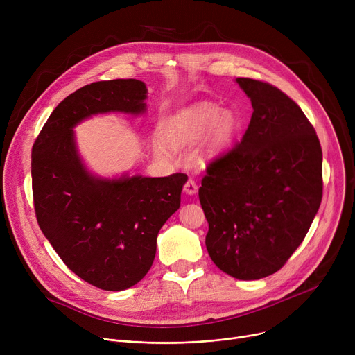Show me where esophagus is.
Listing matches in <instances>:
<instances>
[{
    "mask_svg": "<svg viewBox=\"0 0 355 355\" xmlns=\"http://www.w3.org/2000/svg\"><path fill=\"white\" fill-rule=\"evenodd\" d=\"M197 190H198V185L196 184V181L191 178L187 180V182H185V185H184V191L189 196H194L197 193Z\"/></svg>",
    "mask_w": 355,
    "mask_h": 355,
    "instance_id": "34e87169",
    "label": "esophagus"
}]
</instances>
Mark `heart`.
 I'll return each instance as SVG.
<instances>
[{
	"instance_id": "obj_1",
	"label": "heart",
	"mask_w": 355,
	"mask_h": 355,
	"mask_svg": "<svg viewBox=\"0 0 355 355\" xmlns=\"http://www.w3.org/2000/svg\"><path fill=\"white\" fill-rule=\"evenodd\" d=\"M237 130V119L230 112H223L214 105H202L191 114L168 122L164 128V138L168 144L181 146L191 145L210 134L209 154H216L225 148Z\"/></svg>"
}]
</instances>
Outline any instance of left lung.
<instances>
[{"instance_id":"obj_1","label":"left lung","mask_w":355,"mask_h":355,"mask_svg":"<svg viewBox=\"0 0 355 355\" xmlns=\"http://www.w3.org/2000/svg\"><path fill=\"white\" fill-rule=\"evenodd\" d=\"M236 82L253 114L198 190L207 252L225 273L254 281L281 269L305 239L322 200V149L302 109L270 83Z\"/></svg>"}]
</instances>
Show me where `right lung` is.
Masks as SVG:
<instances>
[{
	"label": "right lung",
	"instance_id": "obj_1",
	"mask_svg": "<svg viewBox=\"0 0 355 355\" xmlns=\"http://www.w3.org/2000/svg\"><path fill=\"white\" fill-rule=\"evenodd\" d=\"M146 86L137 79L95 82L53 110L33 145L35 217L64 265L103 291L137 285L151 269L157 236L181 202L185 174L101 178L83 165L73 128L83 119L144 114Z\"/></svg>",
	"mask_w": 355,
	"mask_h": 355
}]
</instances>
